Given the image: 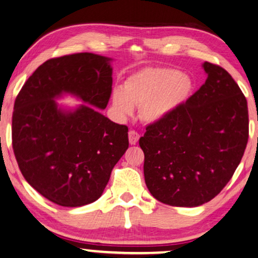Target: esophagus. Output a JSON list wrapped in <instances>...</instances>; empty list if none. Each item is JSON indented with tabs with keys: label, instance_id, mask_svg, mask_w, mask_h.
<instances>
[{
	"label": "esophagus",
	"instance_id": "34e87169",
	"mask_svg": "<svg viewBox=\"0 0 258 258\" xmlns=\"http://www.w3.org/2000/svg\"><path fill=\"white\" fill-rule=\"evenodd\" d=\"M139 138H140V136L138 134L137 131L131 130L128 132V141H130L131 145H136L137 142L139 141Z\"/></svg>",
	"mask_w": 258,
	"mask_h": 258
}]
</instances>
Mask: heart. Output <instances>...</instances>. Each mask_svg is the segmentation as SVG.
Listing matches in <instances>:
<instances>
[{"instance_id": "obj_1", "label": "heart", "mask_w": 258, "mask_h": 258, "mask_svg": "<svg viewBox=\"0 0 258 258\" xmlns=\"http://www.w3.org/2000/svg\"><path fill=\"white\" fill-rule=\"evenodd\" d=\"M192 89L190 78L171 68H146L131 75L122 90L112 94L113 109L120 117L140 106V116L148 122L168 117L185 101Z\"/></svg>"}]
</instances>
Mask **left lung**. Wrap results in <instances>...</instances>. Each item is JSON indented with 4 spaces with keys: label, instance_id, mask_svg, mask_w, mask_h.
Here are the masks:
<instances>
[{
    "label": "left lung",
    "instance_id": "8db88e82",
    "mask_svg": "<svg viewBox=\"0 0 258 258\" xmlns=\"http://www.w3.org/2000/svg\"><path fill=\"white\" fill-rule=\"evenodd\" d=\"M207 79L185 103L146 127L139 145L149 192L170 206L196 207L232 178L249 137L247 99L227 71L203 63Z\"/></svg>",
    "mask_w": 258,
    "mask_h": 258
}]
</instances>
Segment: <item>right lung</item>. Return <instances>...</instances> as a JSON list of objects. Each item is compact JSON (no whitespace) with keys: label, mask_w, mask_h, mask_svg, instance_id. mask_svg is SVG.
<instances>
[{"label":"right lung","mask_w":258,"mask_h":258,"mask_svg":"<svg viewBox=\"0 0 258 258\" xmlns=\"http://www.w3.org/2000/svg\"><path fill=\"white\" fill-rule=\"evenodd\" d=\"M110 61L94 53L49 59L15 101L13 148L18 167L34 190L60 206L97 201L128 148L127 126L98 111L105 109L112 91ZM63 93L90 105L63 109L55 102Z\"/></svg>","instance_id":"obj_1"}]
</instances>
